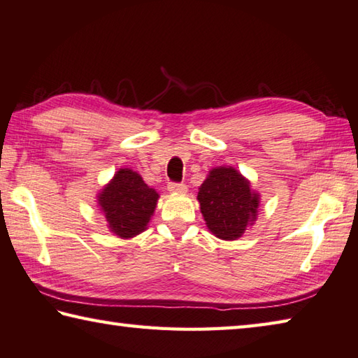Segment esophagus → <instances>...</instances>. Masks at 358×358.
Returning a JSON list of instances; mask_svg holds the SVG:
<instances>
[{
	"instance_id": "1",
	"label": "esophagus",
	"mask_w": 358,
	"mask_h": 358,
	"mask_svg": "<svg viewBox=\"0 0 358 358\" xmlns=\"http://www.w3.org/2000/svg\"><path fill=\"white\" fill-rule=\"evenodd\" d=\"M167 189L171 192H175V194H183L187 191V187L183 183H169Z\"/></svg>"
}]
</instances>
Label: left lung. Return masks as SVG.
<instances>
[{
  "mask_svg": "<svg viewBox=\"0 0 358 358\" xmlns=\"http://www.w3.org/2000/svg\"><path fill=\"white\" fill-rule=\"evenodd\" d=\"M197 200L208 230L224 241L241 238L258 217L259 192L231 166L213 167L199 187Z\"/></svg>",
  "mask_w": 358,
  "mask_h": 358,
  "instance_id": "left-lung-1",
  "label": "left lung"
}]
</instances>
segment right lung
<instances>
[{
  "instance_id": "add662e5",
  "label": "right lung",
  "mask_w": 358,
  "mask_h": 358,
  "mask_svg": "<svg viewBox=\"0 0 358 358\" xmlns=\"http://www.w3.org/2000/svg\"><path fill=\"white\" fill-rule=\"evenodd\" d=\"M158 199L159 194L129 167L119 169L96 194L109 231L120 239H131L148 229Z\"/></svg>"
}]
</instances>
